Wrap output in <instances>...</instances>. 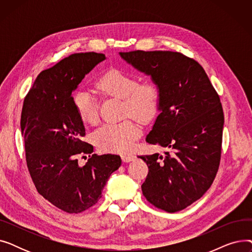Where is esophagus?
Listing matches in <instances>:
<instances>
[{
  "instance_id": "1",
  "label": "esophagus",
  "mask_w": 252,
  "mask_h": 252,
  "mask_svg": "<svg viewBox=\"0 0 252 252\" xmlns=\"http://www.w3.org/2000/svg\"><path fill=\"white\" fill-rule=\"evenodd\" d=\"M122 159L124 162H130L136 159V156L131 153H125L122 155Z\"/></svg>"
}]
</instances>
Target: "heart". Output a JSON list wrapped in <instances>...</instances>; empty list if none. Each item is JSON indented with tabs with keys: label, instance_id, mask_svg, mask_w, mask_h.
I'll list each match as a JSON object with an SVG mask.
<instances>
[{
	"label": "heart",
	"instance_id": "b5f03b06",
	"mask_svg": "<svg viewBox=\"0 0 252 252\" xmlns=\"http://www.w3.org/2000/svg\"><path fill=\"white\" fill-rule=\"evenodd\" d=\"M98 88L106 95L123 99L125 113L142 123H147L155 116L159 107L160 94L152 82L140 84L139 78L128 72L112 69L106 72L98 82ZM74 105L82 121L95 125L99 119L96 97L87 91H78L74 95ZM140 135V126L133 121L119 124H105L94 134L97 146L109 152H123L133 145Z\"/></svg>",
	"mask_w": 252,
	"mask_h": 252
}]
</instances>
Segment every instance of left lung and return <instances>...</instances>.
I'll return each mask as SVG.
<instances>
[{
    "instance_id": "obj_1",
    "label": "left lung",
    "mask_w": 252,
    "mask_h": 252,
    "mask_svg": "<svg viewBox=\"0 0 252 252\" xmlns=\"http://www.w3.org/2000/svg\"><path fill=\"white\" fill-rule=\"evenodd\" d=\"M119 56L150 75L159 90V114L146 142L171 152L139 156L149 168L142 192L157 208L176 213L201 198L218 173L223 127L220 97L202 66L181 53L138 50Z\"/></svg>"
}]
</instances>
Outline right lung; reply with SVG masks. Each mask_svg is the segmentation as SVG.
Listing matches in <instances>:
<instances>
[{
	"label": "right lung",
	"instance_id": "obj_1",
	"mask_svg": "<svg viewBox=\"0 0 252 252\" xmlns=\"http://www.w3.org/2000/svg\"><path fill=\"white\" fill-rule=\"evenodd\" d=\"M105 59L94 52L62 59L37 75L23 103L20 126L34 186L53 205L69 214L96 204L109 177L122 165L115 154H93L83 166L77 161L79 154H92L94 147L83 141L86 128L72 92Z\"/></svg>",
	"mask_w": 252,
	"mask_h": 252
}]
</instances>
